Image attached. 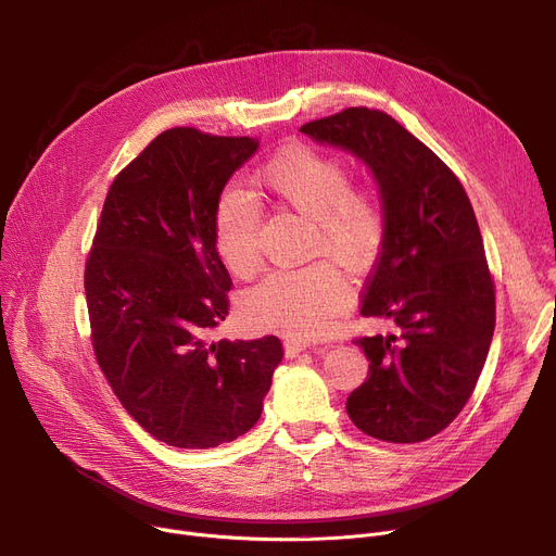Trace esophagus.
Listing matches in <instances>:
<instances>
[{
  "label": "esophagus",
  "instance_id": "1",
  "mask_svg": "<svg viewBox=\"0 0 556 556\" xmlns=\"http://www.w3.org/2000/svg\"><path fill=\"white\" fill-rule=\"evenodd\" d=\"M283 349H286V356H290V358L302 354V352H306V349H313V352H325V349L313 346V344L302 342V340H286V342H283Z\"/></svg>",
  "mask_w": 556,
  "mask_h": 556
}]
</instances>
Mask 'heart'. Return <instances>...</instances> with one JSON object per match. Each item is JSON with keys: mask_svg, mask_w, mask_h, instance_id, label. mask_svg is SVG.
<instances>
[{"mask_svg": "<svg viewBox=\"0 0 556 556\" xmlns=\"http://www.w3.org/2000/svg\"><path fill=\"white\" fill-rule=\"evenodd\" d=\"M256 185L283 207L313 220L311 254L363 268L381 250L388 227L383 202L369 189L352 187V173L340 160L293 146L256 170ZM258 229V202L241 189L225 191L214 212V243L231 273L256 270ZM346 302L342 275L331 263L317 261L300 270L268 275L250 293L245 315L258 329L317 340L329 333Z\"/></svg>", "mask_w": 556, "mask_h": 556, "instance_id": "heart-1", "label": "heart"}]
</instances>
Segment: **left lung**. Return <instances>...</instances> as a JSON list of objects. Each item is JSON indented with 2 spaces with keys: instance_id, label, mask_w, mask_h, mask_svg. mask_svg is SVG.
Wrapping results in <instances>:
<instances>
[{
  "instance_id": "obj_1",
  "label": "left lung",
  "mask_w": 556,
  "mask_h": 556,
  "mask_svg": "<svg viewBox=\"0 0 556 556\" xmlns=\"http://www.w3.org/2000/svg\"><path fill=\"white\" fill-rule=\"evenodd\" d=\"M302 132L365 162L388 220L361 315L390 319L394 333L354 340L369 371L349 394L346 415L376 440H430L473 394L495 327L471 200L453 170L381 110L346 108Z\"/></svg>"
}]
</instances>
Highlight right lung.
<instances>
[{
    "instance_id": "obj_1",
    "label": "right lung",
    "mask_w": 556,
    "mask_h": 556,
    "mask_svg": "<svg viewBox=\"0 0 556 556\" xmlns=\"http://www.w3.org/2000/svg\"><path fill=\"white\" fill-rule=\"evenodd\" d=\"M256 149L252 137L164 130L114 178L85 263L99 367L128 415L175 448L245 434L283 358L275 336L207 340L231 288L214 212Z\"/></svg>"
}]
</instances>
